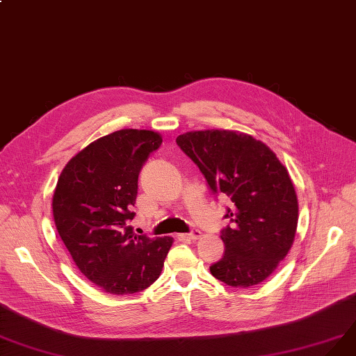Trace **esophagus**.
Wrapping results in <instances>:
<instances>
[{"instance_id":"esophagus-1","label":"esophagus","mask_w":356,"mask_h":356,"mask_svg":"<svg viewBox=\"0 0 356 356\" xmlns=\"http://www.w3.org/2000/svg\"><path fill=\"white\" fill-rule=\"evenodd\" d=\"M201 236H202V233H201L198 229H193L191 233L186 234V238H189V239H192V241H196V239H200Z\"/></svg>"}]
</instances>
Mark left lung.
I'll return each instance as SVG.
<instances>
[{"label": "left lung", "instance_id": "left-lung-1", "mask_svg": "<svg viewBox=\"0 0 356 356\" xmlns=\"http://www.w3.org/2000/svg\"><path fill=\"white\" fill-rule=\"evenodd\" d=\"M200 167L211 191L232 201L221 241L226 252L209 271L233 287L259 284L274 273L295 241L298 196L264 142L236 130H193L176 139Z\"/></svg>", "mask_w": 356, "mask_h": 356}]
</instances>
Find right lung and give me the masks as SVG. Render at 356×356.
I'll use <instances>...</instances> for the list:
<instances>
[{"mask_svg":"<svg viewBox=\"0 0 356 356\" xmlns=\"http://www.w3.org/2000/svg\"><path fill=\"white\" fill-rule=\"evenodd\" d=\"M163 136L122 129L90 142L65 164L52 196V216L76 267L101 291L130 295L163 271L173 238L131 232L138 176Z\"/></svg>","mask_w":356,"mask_h":356,"instance_id":"1","label":"right lung"}]
</instances>
